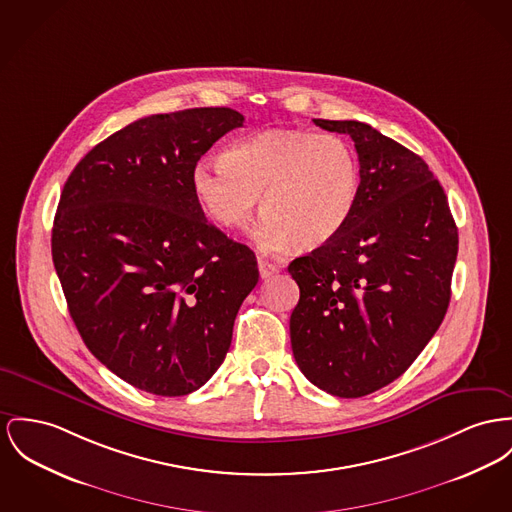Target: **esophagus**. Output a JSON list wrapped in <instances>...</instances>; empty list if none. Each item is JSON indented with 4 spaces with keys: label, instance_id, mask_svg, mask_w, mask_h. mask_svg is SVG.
Here are the masks:
<instances>
[{
    "label": "esophagus",
    "instance_id": "obj_1",
    "mask_svg": "<svg viewBox=\"0 0 512 512\" xmlns=\"http://www.w3.org/2000/svg\"><path fill=\"white\" fill-rule=\"evenodd\" d=\"M258 268H260L262 279H268V277H272V275L279 272V266H277V264H273L270 260H264V258L258 260Z\"/></svg>",
    "mask_w": 512,
    "mask_h": 512
}]
</instances>
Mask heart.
Listing matches in <instances>:
<instances>
[{
    "instance_id": "obj_1",
    "label": "heart",
    "mask_w": 512,
    "mask_h": 512,
    "mask_svg": "<svg viewBox=\"0 0 512 512\" xmlns=\"http://www.w3.org/2000/svg\"><path fill=\"white\" fill-rule=\"evenodd\" d=\"M361 186L353 147L336 134L270 130L227 147L221 163L192 171V192L209 221L242 227L260 196L252 239L262 250L316 248L349 221Z\"/></svg>"
}]
</instances>
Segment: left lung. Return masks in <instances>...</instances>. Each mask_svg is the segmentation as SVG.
I'll list each match as a JSON object with an SVG mask.
<instances>
[{
    "label": "left lung",
    "instance_id": "8db88e82",
    "mask_svg": "<svg viewBox=\"0 0 512 512\" xmlns=\"http://www.w3.org/2000/svg\"><path fill=\"white\" fill-rule=\"evenodd\" d=\"M359 155L357 204L336 237L295 258L289 330L320 390L361 398L408 371L443 322L458 229L443 186L413 151L357 120H314Z\"/></svg>",
    "mask_w": 512,
    "mask_h": 512
}]
</instances>
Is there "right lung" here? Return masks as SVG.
Instances as JSON below:
<instances>
[{
    "label": "right lung",
    "instance_id": "add662e5",
    "mask_svg": "<svg viewBox=\"0 0 512 512\" xmlns=\"http://www.w3.org/2000/svg\"><path fill=\"white\" fill-rule=\"evenodd\" d=\"M244 116L190 108L136 120L69 174L52 260L89 351L128 384L186 396L223 363L254 252L205 219L192 192L200 157Z\"/></svg>",
    "mask_w": 512,
    "mask_h": 512
}]
</instances>
